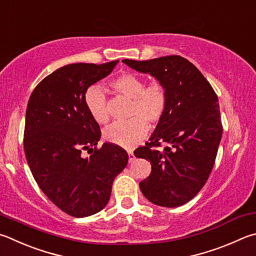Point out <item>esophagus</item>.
I'll return each mask as SVG.
<instances>
[{"label": "esophagus", "mask_w": 256, "mask_h": 256, "mask_svg": "<svg viewBox=\"0 0 256 256\" xmlns=\"http://www.w3.org/2000/svg\"><path fill=\"white\" fill-rule=\"evenodd\" d=\"M134 159H136V156H134L133 152L132 151H128V162H130V164H131V162H133Z\"/></svg>", "instance_id": "34e87169"}]
</instances>
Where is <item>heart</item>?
I'll return each mask as SVG.
<instances>
[{"instance_id":"heart-1","label":"heart","mask_w":256,"mask_h":256,"mask_svg":"<svg viewBox=\"0 0 256 256\" xmlns=\"http://www.w3.org/2000/svg\"><path fill=\"white\" fill-rule=\"evenodd\" d=\"M114 90L132 98L131 114L134 118L128 122H115L104 131L108 142L125 148L136 146L148 133V125L160 122L168 108V92L159 82L146 85L144 78L132 72H124L110 82ZM88 113L100 124H106L110 120L108 98L100 85H92L84 94Z\"/></svg>"}]
</instances>
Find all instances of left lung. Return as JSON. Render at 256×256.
Listing matches in <instances>:
<instances>
[{
    "label": "left lung",
    "instance_id": "left-lung-1",
    "mask_svg": "<svg viewBox=\"0 0 256 256\" xmlns=\"http://www.w3.org/2000/svg\"><path fill=\"white\" fill-rule=\"evenodd\" d=\"M123 62L150 74L168 92L164 118L146 146L134 151L152 166L141 192L158 206L184 205L200 192L215 164L222 134L218 97L197 67L180 56ZM162 144L166 146L159 149Z\"/></svg>",
    "mask_w": 256,
    "mask_h": 256
}]
</instances>
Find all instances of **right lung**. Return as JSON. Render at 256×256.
Masks as SVG:
<instances>
[{
    "label": "right lung",
    "instance_id": "obj_1",
    "mask_svg": "<svg viewBox=\"0 0 256 256\" xmlns=\"http://www.w3.org/2000/svg\"><path fill=\"white\" fill-rule=\"evenodd\" d=\"M118 62L64 66L41 80L28 102L23 138L28 164L46 196L77 218L108 205L113 181L128 161L118 146L97 148L100 125L84 103L87 88L110 75Z\"/></svg>",
    "mask_w": 256,
    "mask_h": 256
}]
</instances>
